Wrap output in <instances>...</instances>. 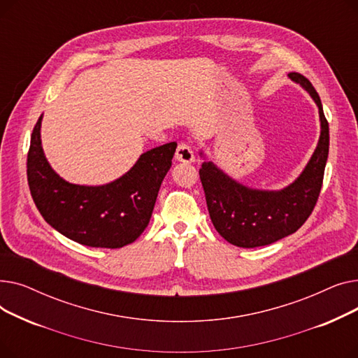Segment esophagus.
I'll use <instances>...</instances> for the list:
<instances>
[{
	"label": "esophagus",
	"mask_w": 358,
	"mask_h": 358,
	"mask_svg": "<svg viewBox=\"0 0 358 358\" xmlns=\"http://www.w3.org/2000/svg\"><path fill=\"white\" fill-rule=\"evenodd\" d=\"M176 159L180 162H193L194 161V152L192 146L187 142H180L176 150Z\"/></svg>",
	"instance_id": "obj_1"
}]
</instances>
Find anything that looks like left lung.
I'll return each mask as SVG.
<instances>
[{
	"label": "left lung",
	"mask_w": 358,
	"mask_h": 358,
	"mask_svg": "<svg viewBox=\"0 0 358 358\" xmlns=\"http://www.w3.org/2000/svg\"><path fill=\"white\" fill-rule=\"evenodd\" d=\"M289 77L310 94L321 117V138L299 178L280 192H262L236 182L212 162H203L199 171L213 227L241 248L270 245L294 234L313 212L322 189L329 150L328 120L310 81L299 72Z\"/></svg>",
	"instance_id": "obj_1"
}]
</instances>
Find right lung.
Segmentation results:
<instances>
[{
    "mask_svg": "<svg viewBox=\"0 0 358 358\" xmlns=\"http://www.w3.org/2000/svg\"><path fill=\"white\" fill-rule=\"evenodd\" d=\"M42 116L33 127L27 181L36 208L53 229L94 248H122L139 238L152 216L161 182L171 168L177 143L142 154L119 180L87 187L62 180L48 164L41 142Z\"/></svg>",
    "mask_w": 358,
    "mask_h": 358,
    "instance_id": "obj_1",
    "label": "right lung"
}]
</instances>
